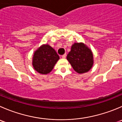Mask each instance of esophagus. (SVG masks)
Segmentation results:
<instances>
[{
    "instance_id": "esophagus-1",
    "label": "esophagus",
    "mask_w": 122,
    "mask_h": 122,
    "mask_svg": "<svg viewBox=\"0 0 122 122\" xmlns=\"http://www.w3.org/2000/svg\"><path fill=\"white\" fill-rule=\"evenodd\" d=\"M66 54H64V55H62V58H66Z\"/></svg>"
}]
</instances>
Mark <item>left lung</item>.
<instances>
[{"label":"left lung","instance_id":"obj_1","mask_svg":"<svg viewBox=\"0 0 122 122\" xmlns=\"http://www.w3.org/2000/svg\"><path fill=\"white\" fill-rule=\"evenodd\" d=\"M67 60L79 74L89 71L94 64L92 52L83 43H74L71 46Z\"/></svg>","mask_w":122,"mask_h":122}]
</instances>
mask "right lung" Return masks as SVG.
Listing matches in <instances>:
<instances>
[{
    "label": "right lung",
    "mask_w": 122,
    "mask_h": 122,
    "mask_svg": "<svg viewBox=\"0 0 122 122\" xmlns=\"http://www.w3.org/2000/svg\"><path fill=\"white\" fill-rule=\"evenodd\" d=\"M59 59L60 57L54 49L49 45H43L34 53L32 64L36 71L47 74L52 70Z\"/></svg>",
    "instance_id": "right-lung-1"
}]
</instances>
